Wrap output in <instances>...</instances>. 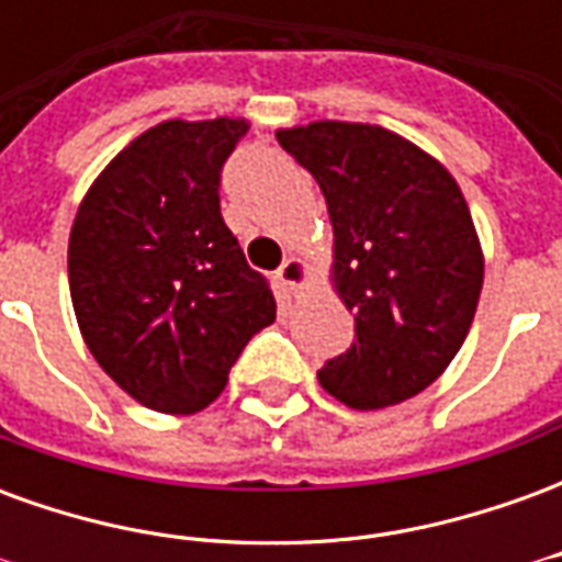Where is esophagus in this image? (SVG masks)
Here are the masks:
<instances>
[{"label":"esophagus","mask_w":562,"mask_h":562,"mask_svg":"<svg viewBox=\"0 0 562 562\" xmlns=\"http://www.w3.org/2000/svg\"><path fill=\"white\" fill-rule=\"evenodd\" d=\"M277 277H280V282H285V285L301 289V285L310 280V268H306L301 258H285V261H282V268L277 270Z\"/></svg>","instance_id":"esophagus-1"}]
</instances>
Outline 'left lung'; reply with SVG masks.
Returning <instances> with one entry per match:
<instances>
[{"mask_svg": "<svg viewBox=\"0 0 562 562\" xmlns=\"http://www.w3.org/2000/svg\"><path fill=\"white\" fill-rule=\"evenodd\" d=\"M316 177L334 225V282L355 340L318 382L349 409H385L442 376L470 334L482 246L454 177L389 128L310 123L277 132Z\"/></svg>", "mask_w": 562, "mask_h": 562, "instance_id": "8db88e82", "label": "left lung"}]
</instances>
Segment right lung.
<instances>
[{
  "instance_id": "right-lung-1",
  "label": "right lung",
  "mask_w": 562,
  "mask_h": 562,
  "mask_svg": "<svg viewBox=\"0 0 562 562\" xmlns=\"http://www.w3.org/2000/svg\"><path fill=\"white\" fill-rule=\"evenodd\" d=\"M244 120L149 128L90 186L68 240V285L83 342L147 409L213 403L258 330L273 325L270 282L220 213L222 165Z\"/></svg>"
}]
</instances>
